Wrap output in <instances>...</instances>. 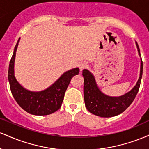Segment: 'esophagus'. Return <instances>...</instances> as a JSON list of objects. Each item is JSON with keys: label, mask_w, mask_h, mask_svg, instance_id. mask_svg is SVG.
I'll list each match as a JSON object with an SVG mask.
<instances>
[{"label": "esophagus", "mask_w": 149, "mask_h": 149, "mask_svg": "<svg viewBox=\"0 0 149 149\" xmlns=\"http://www.w3.org/2000/svg\"><path fill=\"white\" fill-rule=\"evenodd\" d=\"M88 66V64L85 62H81L79 64V69H80V71H82L83 69H85V68Z\"/></svg>", "instance_id": "34e87169"}]
</instances>
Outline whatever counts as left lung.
I'll use <instances>...</instances> for the list:
<instances>
[{
  "mask_svg": "<svg viewBox=\"0 0 149 149\" xmlns=\"http://www.w3.org/2000/svg\"><path fill=\"white\" fill-rule=\"evenodd\" d=\"M139 57H141L139 45L135 42ZM143 73V62L141 57L140 74L137 83L130 91L119 97H111L105 95L100 90L92 73L88 69H83L84 78L85 104L87 109L94 115L103 118H109L119 115L127 109L134 101L139 91Z\"/></svg>",
  "mask_w": 149,
  "mask_h": 149,
  "instance_id": "left-lung-1",
  "label": "left lung"
}]
</instances>
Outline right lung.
<instances>
[{
  "mask_svg": "<svg viewBox=\"0 0 149 149\" xmlns=\"http://www.w3.org/2000/svg\"><path fill=\"white\" fill-rule=\"evenodd\" d=\"M19 38L15 45L8 69L10 90L15 101L24 110L36 116H45L57 111L61 107L64 94L73 76L79 73V68L66 71L49 88L42 91H30L24 88L15 76V61Z\"/></svg>",
  "mask_w": 149,
  "mask_h": 149,
  "instance_id": "1",
  "label": "right lung"
}]
</instances>
